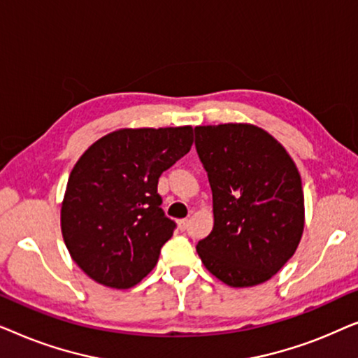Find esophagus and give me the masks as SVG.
<instances>
[{"label": "esophagus", "instance_id": "1", "mask_svg": "<svg viewBox=\"0 0 358 358\" xmlns=\"http://www.w3.org/2000/svg\"><path fill=\"white\" fill-rule=\"evenodd\" d=\"M187 227H189V220L187 218H184V220H179V228L182 229H187Z\"/></svg>", "mask_w": 358, "mask_h": 358}]
</instances>
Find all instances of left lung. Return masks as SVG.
<instances>
[{"label": "left lung", "mask_w": 358, "mask_h": 358, "mask_svg": "<svg viewBox=\"0 0 358 358\" xmlns=\"http://www.w3.org/2000/svg\"><path fill=\"white\" fill-rule=\"evenodd\" d=\"M213 197V229L197 244L229 287L267 282L295 254L305 228L301 178L285 148L249 124L195 127Z\"/></svg>", "instance_id": "1"}]
</instances>
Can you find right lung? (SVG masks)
Wrapping results in <instances>:
<instances>
[{
    "instance_id": "right-lung-1",
    "label": "right lung",
    "mask_w": 358,
    "mask_h": 358,
    "mask_svg": "<svg viewBox=\"0 0 358 358\" xmlns=\"http://www.w3.org/2000/svg\"><path fill=\"white\" fill-rule=\"evenodd\" d=\"M192 141V127L122 129L78 159L62 203V233L92 280L130 288L153 271L176 228L161 208L158 179Z\"/></svg>"
}]
</instances>
